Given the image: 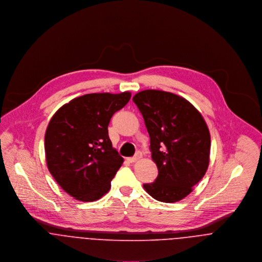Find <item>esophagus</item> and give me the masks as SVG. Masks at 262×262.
Instances as JSON below:
<instances>
[{"label":"esophagus","instance_id":"obj_1","mask_svg":"<svg viewBox=\"0 0 262 262\" xmlns=\"http://www.w3.org/2000/svg\"><path fill=\"white\" fill-rule=\"evenodd\" d=\"M140 158H141V153H140V152H137L134 157H129V158H127V161L130 162V163H133V162H136V161H137L138 159H140Z\"/></svg>","mask_w":262,"mask_h":262}]
</instances>
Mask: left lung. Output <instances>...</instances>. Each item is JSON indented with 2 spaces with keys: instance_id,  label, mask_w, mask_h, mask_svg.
Instances as JSON below:
<instances>
[{
  "instance_id": "1",
  "label": "left lung",
  "mask_w": 262,
  "mask_h": 262,
  "mask_svg": "<svg viewBox=\"0 0 262 262\" xmlns=\"http://www.w3.org/2000/svg\"><path fill=\"white\" fill-rule=\"evenodd\" d=\"M150 137L152 160L158 168L154 183L144 184L152 198L176 203L189 194L205 176L211 137L201 115L185 98L145 90L133 97Z\"/></svg>"
}]
</instances>
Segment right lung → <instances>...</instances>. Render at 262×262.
<instances>
[{
  "label": "right lung",
  "mask_w": 262,
  "mask_h": 262,
  "mask_svg": "<svg viewBox=\"0 0 262 262\" xmlns=\"http://www.w3.org/2000/svg\"><path fill=\"white\" fill-rule=\"evenodd\" d=\"M131 93L88 94L52 116L45 132L48 170L60 187L81 202L101 199L124 159L113 148L108 126Z\"/></svg>",
  "instance_id": "add662e5"
}]
</instances>
